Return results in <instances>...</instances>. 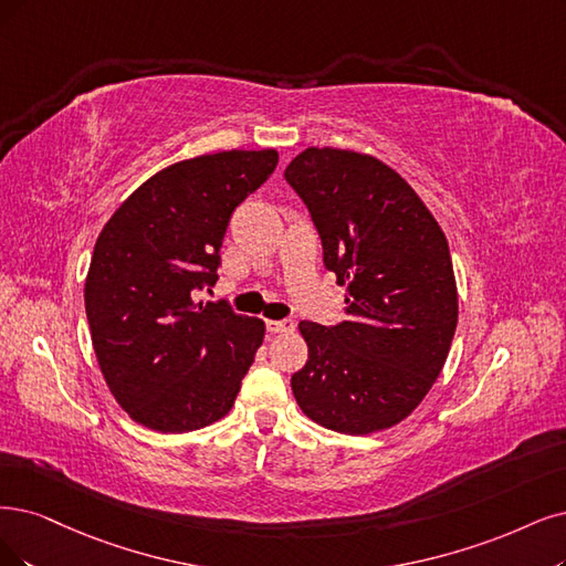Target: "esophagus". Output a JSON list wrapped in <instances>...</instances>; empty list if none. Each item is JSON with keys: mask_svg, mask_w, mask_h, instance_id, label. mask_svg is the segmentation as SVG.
<instances>
[{"mask_svg": "<svg viewBox=\"0 0 566 566\" xmlns=\"http://www.w3.org/2000/svg\"><path fill=\"white\" fill-rule=\"evenodd\" d=\"M294 319H275V322H265V328L270 333H291L294 331Z\"/></svg>", "mask_w": 566, "mask_h": 566, "instance_id": "esophagus-1", "label": "esophagus"}]
</instances>
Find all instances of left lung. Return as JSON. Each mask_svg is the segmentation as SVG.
<instances>
[{
  "mask_svg": "<svg viewBox=\"0 0 566 566\" xmlns=\"http://www.w3.org/2000/svg\"><path fill=\"white\" fill-rule=\"evenodd\" d=\"M315 223L326 270L347 284V319L301 322L307 364L291 375L301 410L349 436L408 417L441 373L457 328L448 240L391 167L305 149L284 170Z\"/></svg>",
  "mask_w": 566,
  "mask_h": 566,
  "instance_id": "8db88e82",
  "label": "left lung"
}]
</instances>
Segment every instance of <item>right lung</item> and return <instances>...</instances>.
I'll list each match as a JSON object with an SVG mask.
<instances>
[{
    "instance_id": "1",
    "label": "right lung",
    "mask_w": 566,
    "mask_h": 566,
    "mask_svg": "<svg viewBox=\"0 0 566 566\" xmlns=\"http://www.w3.org/2000/svg\"><path fill=\"white\" fill-rule=\"evenodd\" d=\"M275 167L272 149L175 163L102 228L83 298L104 380L135 422L184 433L233 408L265 326L196 291L219 280L230 214Z\"/></svg>"
}]
</instances>
